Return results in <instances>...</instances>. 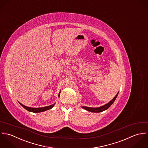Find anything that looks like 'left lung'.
<instances>
[{
	"label": "left lung",
	"mask_w": 148,
	"mask_h": 148,
	"mask_svg": "<svg viewBox=\"0 0 148 148\" xmlns=\"http://www.w3.org/2000/svg\"><path fill=\"white\" fill-rule=\"evenodd\" d=\"M118 92H118V93L116 95V96L109 102H108V103H106V104H105V105H104L102 106H100V107H98V108H90V107H88V106H82V108L84 109H85V110H86L88 112H93V113H99V112H102L103 111H105V110H107L113 103V102L115 101V100H116V98L118 95Z\"/></svg>",
	"instance_id": "1"
}]
</instances>
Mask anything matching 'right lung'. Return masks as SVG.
<instances>
[{
  "label": "right lung",
  "mask_w": 148,
  "mask_h": 148,
  "mask_svg": "<svg viewBox=\"0 0 148 148\" xmlns=\"http://www.w3.org/2000/svg\"><path fill=\"white\" fill-rule=\"evenodd\" d=\"M60 91L59 92V94H58V97L60 95ZM19 104L23 107L25 109H26L27 110L29 111L30 112H32V113H40V112H45V111H46L47 110H49L51 108H53L54 107V106L55 105L56 103H54V104L53 105H51L50 106H45V107H42V108H30V107H28V106H25L24 105L22 104L21 103H20L19 102Z\"/></svg>",
  "instance_id": "right-lung-1"
}]
</instances>
